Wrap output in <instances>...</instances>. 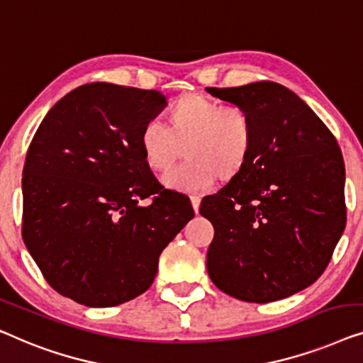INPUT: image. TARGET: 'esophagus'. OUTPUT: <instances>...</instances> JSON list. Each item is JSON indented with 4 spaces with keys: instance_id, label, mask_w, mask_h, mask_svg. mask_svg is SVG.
Listing matches in <instances>:
<instances>
[{
    "instance_id": "esophagus-1",
    "label": "esophagus",
    "mask_w": 363,
    "mask_h": 363,
    "mask_svg": "<svg viewBox=\"0 0 363 363\" xmlns=\"http://www.w3.org/2000/svg\"><path fill=\"white\" fill-rule=\"evenodd\" d=\"M191 202H192V207L196 213L199 212V207H201V197L199 196H191Z\"/></svg>"
}]
</instances>
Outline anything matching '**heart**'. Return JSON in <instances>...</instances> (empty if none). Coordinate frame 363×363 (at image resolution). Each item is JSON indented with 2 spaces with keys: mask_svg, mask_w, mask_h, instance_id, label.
Returning <instances> with one entry per match:
<instances>
[{
  "mask_svg": "<svg viewBox=\"0 0 363 363\" xmlns=\"http://www.w3.org/2000/svg\"><path fill=\"white\" fill-rule=\"evenodd\" d=\"M255 145V123L247 108L222 105L202 95H184L169 106L166 126L147 121L138 135L145 164L167 172L186 150L187 161L164 177L172 189L206 191L245 169Z\"/></svg>",
  "mask_w": 363,
  "mask_h": 363,
  "instance_id": "heart-1",
  "label": "heart"
}]
</instances>
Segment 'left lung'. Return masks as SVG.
I'll use <instances>...</instances> for the list:
<instances>
[{
  "mask_svg": "<svg viewBox=\"0 0 363 363\" xmlns=\"http://www.w3.org/2000/svg\"><path fill=\"white\" fill-rule=\"evenodd\" d=\"M206 90L247 108L255 123L245 169L199 208L216 230L208 277L247 303L284 299L324 273L344 233L340 147L306 101L277 82Z\"/></svg>",
  "mask_w": 363,
  "mask_h": 363,
  "instance_id": "1",
  "label": "left lung"
}]
</instances>
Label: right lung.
<instances>
[{"instance_id":"obj_1","label":"right lung","mask_w":363,"mask_h":363,"mask_svg":"<svg viewBox=\"0 0 363 363\" xmlns=\"http://www.w3.org/2000/svg\"><path fill=\"white\" fill-rule=\"evenodd\" d=\"M166 96L106 82L60 99L40 121L23 169V238L45 281L89 308L145 293L162 250L194 217L161 186L138 135ZM150 198L147 206L139 202Z\"/></svg>"}]
</instances>
